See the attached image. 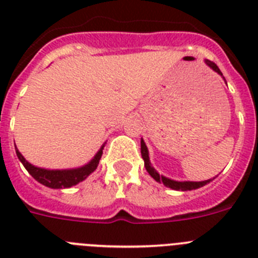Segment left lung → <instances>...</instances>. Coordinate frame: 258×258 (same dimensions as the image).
Segmentation results:
<instances>
[{"label":"left lung","mask_w":258,"mask_h":258,"mask_svg":"<svg viewBox=\"0 0 258 258\" xmlns=\"http://www.w3.org/2000/svg\"><path fill=\"white\" fill-rule=\"evenodd\" d=\"M205 63H207L213 71H216L218 75H221L223 78L222 73H221V70H219L218 66H217L214 62L209 61V59H205ZM223 80H225V78H223ZM142 157H143V160H144L145 169H147V171L149 172V175H151L156 182L163 183V185H166V187L171 188V189H175V191H192V189H197V188H200L203 187V185L208 184V183L212 182L213 179H214V178L208 179V180H203V182H188V180H185V182H179V180H174V179H170V178H166V176L160 175L158 171L152 166L151 160H149V152H148V148L147 145H145L143 139H142Z\"/></svg>","instance_id":"1"}]
</instances>
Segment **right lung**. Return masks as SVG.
<instances>
[{
  "label": "right lung",
  "instance_id": "right-lung-1",
  "mask_svg": "<svg viewBox=\"0 0 258 258\" xmlns=\"http://www.w3.org/2000/svg\"><path fill=\"white\" fill-rule=\"evenodd\" d=\"M104 147L105 144H102V147L98 149V152L95 154V157H93L88 163H86L84 166L64 170H50L33 166L32 163L28 162V161L22 156V153L18 151L17 147H15V152H17L18 158H19V161L23 163V166L26 167L27 171L30 172L31 175H32L37 182L46 185V187L49 188H53V189H61V188L73 187V185H76L78 183L83 182L84 179L88 178L92 172L97 169L98 162L101 160L102 149H104Z\"/></svg>",
  "mask_w": 258,
  "mask_h": 258
}]
</instances>
